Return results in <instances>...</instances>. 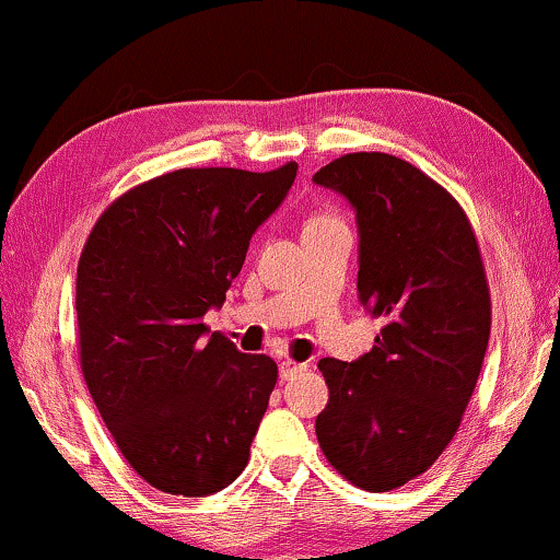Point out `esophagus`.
Instances as JSON below:
<instances>
[{"instance_id": "obj_1", "label": "esophagus", "mask_w": 560, "mask_h": 560, "mask_svg": "<svg viewBox=\"0 0 560 560\" xmlns=\"http://www.w3.org/2000/svg\"><path fill=\"white\" fill-rule=\"evenodd\" d=\"M306 370H308V364H306V362L283 360V362L279 364V374H281V380H294V377H299V374H304Z\"/></svg>"}]
</instances>
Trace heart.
<instances>
[{
	"label": "heart",
	"mask_w": 560,
	"mask_h": 560,
	"mask_svg": "<svg viewBox=\"0 0 560 560\" xmlns=\"http://www.w3.org/2000/svg\"><path fill=\"white\" fill-rule=\"evenodd\" d=\"M329 221H337V219H334L331 213H319V215H314V219L308 221L306 226H316V223H329Z\"/></svg>",
	"instance_id": "heart-1"
}]
</instances>
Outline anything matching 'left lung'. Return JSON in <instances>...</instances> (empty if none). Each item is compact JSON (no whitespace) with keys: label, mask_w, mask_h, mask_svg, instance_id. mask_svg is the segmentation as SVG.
<instances>
[{"label":"left lung","mask_w":560,"mask_h":560,"mask_svg":"<svg viewBox=\"0 0 560 560\" xmlns=\"http://www.w3.org/2000/svg\"><path fill=\"white\" fill-rule=\"evenodd\" d=\"M357 211L360 302L385 319L357 362L324 357V457L352 486L387 493L445 453L478 385L490 289L463 206L412 163L347 153L314 173Z\"/></svg>","instance_id":"8db88e82"}]
</instances>
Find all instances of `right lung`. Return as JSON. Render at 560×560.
Returning a JSON list of instances; mask_svg holds the SVG:
<instances>
[{
	"label": "right lung",
	"instance_id": "obj_1",
	"mask_svg": "<svg viewBox=\"0 0 560 560\" xmlns=\"http://www.w3.org/2000/svg\"><path fill=\"white\" fill-rule=\"evenodd\" d=\"M299 165L180 168L125 190L78 264V352L115 445L140 478L203 498L238 478L277 362L238 352L203 314L226 302L254 231Z\"/></svg>",
	"mask_w": 560,
	"mask_h": 560
}]
</instances>
